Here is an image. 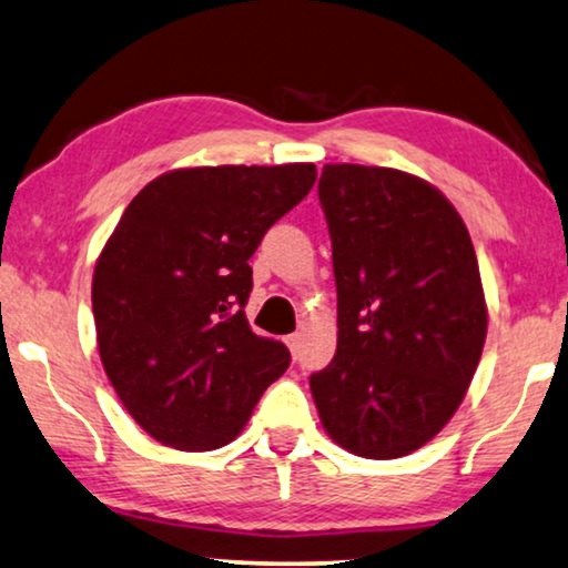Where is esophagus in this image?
<instances>
[{
    "label": "esophagus",
    "mask_w": 568,
    "mask_h": 568,
    "mask_svg": "<svg viewBox=\"0 0 568 568\" xmlns=\"http://www.w3.org/2000/svg\"><path fill=\"white\" fill-rule=\"evenodd\" d=\"M285 345H287V349H291L293 355L298 353V347H301V334H287V337H285Z\"/></svg>",
    "instance_id": "34e87169"
}]
</instances>
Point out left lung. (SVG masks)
I'll list each match as a JSON object with an SVG mask.
<instances>
[{"label": "left lung", "mask_w": 568, "mask_h": 568, "mask_svg": "<svg viewBox=\"0 0 568 568\" xmlns=\"http://www.w3.org/2000/svg\"><path fill=\"white\" fill-rule=\"evenodd\" d=\"M337 281V355L311 375L326 435L361 458H402L458 412L489 326L468 229L427 180L324 164Z\"/></svg>", "instance_id": "obj_1"}]
</instances>
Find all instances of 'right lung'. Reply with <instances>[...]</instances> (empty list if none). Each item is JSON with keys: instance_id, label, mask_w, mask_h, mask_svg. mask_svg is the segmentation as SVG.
Segmentation results:
<instances>
[{"instance_id": "obj_1", "label": "right lung", "mask_w": 568, "mask_h": 568, "mask_svg": "<svg viewBox=\"0 0 568 568\" xmlns=\"http://www.w3.org/2000/svg\"><path fill=\"white\" fill-rule=\"evenodd\" d=\"M314 182L306 162L185 166L128 203L94 265L92 311L108 378L154 440L223 447L287 371L283 342L246 324L250 257Z\"/></svg>"}]
</instances>
